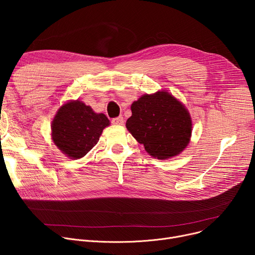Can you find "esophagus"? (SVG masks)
Wrapping results in <instances>:
<instances>
[{
	"label": "esophagus",
	"instance_id": "34e87169",
	"mask_svg": "<svg viewBox=\"0 0 255 255\" xmlns=\"http://www.w3.org/2000/svg\"><path fill=\"white\" fill-rule=\"evenodd\" d=\"M113 124H116V125H123L124 124V118L122 116H120L118 118H115L112 120Z\"/></svg>",
	"mask_w": 255,
	"mask_h": 255
}]
</instances>
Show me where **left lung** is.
<instances>
[{"mask_svg": "<svg viewBox=\"0 0 255 255\" xmlns=\"http://www.w3.org/2000/svg\"><path fill=\"white\" fill-rule=\"evenodd\" d=\"M126 127L152 157L163 160L179 155L190 141L191 117L166 91L144 94L131 105Z\"/></svg>", "mask_w": 255, "mask_h": 255, "instance_id": "8db88e82", "label": "left lung"}]
</instances>
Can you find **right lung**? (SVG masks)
I'll return each instance as SVG.
<instances>
[{
	"label": "right lung",
	"mask_w": 255,
	"mask_h": 255,
	"mask_svg": "<svg viewBox=\"0 0 255 255\" xmlns=\"http://www.w3.org/2000/svg\"><path fill=\"white\" fill-rule=\"evenodd\" d=\"M110 126L104 114H96L79 100L62 105L51 123V138L67 157L79 159L99 140L103 129Z\"/></svg>",
	"instance_id": "add662e5"
}]
</instances>
